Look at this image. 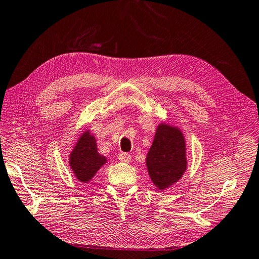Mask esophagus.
Instances as JSON below:
<instances>
[{
	"instance_id": "1",
	"label": "esophagus",
	"mask_w": 259,
	"mask_h": 259,
	"mask_svg": "<svg viewBox=\"0 0 259 259\" xmlns=\"http://www.w3.org/2000/svg\"><path fill=\"white\" fill-rule=\"evenodd\" d=\"M118 159L121 162L129 163L131 161V156L128 155V153H125V152H121L118 155Z\"/></svg>"
}]
</instances>
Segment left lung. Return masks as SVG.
I'll use <instances>...</instances> for the list:
<instances>
[{
    "label": "left lung",
    "mask_w": 259,
    "mask_h": 259,
    "mask_svg": "<svg viewBox=\"0 0 259 259\" xmlns=\"http://www.w3.org/2000/svg\"><path fill=\"white\" fill-rule=\"evenodd\" d=\"M185 136L178 126L159 123L146 157L149 177L159 190H166L183 177L187 170Z\"/></svg>",
    "instance_id": "left-lung-1"
}]
</instances>
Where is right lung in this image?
Segmentation results:
<instances>
[{"instance_id": "1", "label": "right lung", "mask_w": 259, "mask_h": 259, "mask_svg": "<svg viewBox=\"0 0 259 259\" xmlns=\"http://www.w3.org/2000/svg\"><path fill=\"white\" fill-rule=\"evenodd\" d=\"M106 162L107 157L98 152L96 137L91 130L83 131L69 155V166L75 178L88 184Z\"/></svg>"}]
</instances>
